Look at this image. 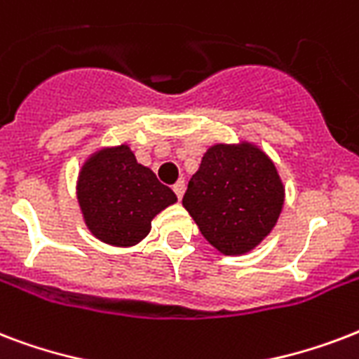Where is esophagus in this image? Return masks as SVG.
<instances>
[{
    "label": "esophagus",
    "mask_w": 359,
    "mask_h": 359,
    "mask_svg": "<svg viewBox=\"0 0 359 359\" xmlns=\"http://www.w3.org/2000/svg\"><path fill=\"white\" fill-rule=\"evenodd\" d=\"M184 190H186V184H184V180H179L177 184L173 186V191H175V196L179 197V199H182V196H184Z\"/></svg>",
    "instance_id": "1"
}]
</instances>
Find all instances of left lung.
I'll use <instances>...</instances> for the list:
<instances>
[{
	"mask_svg": "<svg viewBox=\"0 0 359 359\" xmlns=\"http://www.w3.org/2000/svg\"><path fill=\"white\" fill-rule=\"evenodd\" d=\"M182 205L201 235L225 255L253 250L283 207V184L253 145H214L188 182Z\"/></svg>",
	"mask_w": 359,
	"mask_h": 359,
	"instance_id": "left-lung-1",
	"label": "left lung"
}]
</instances>
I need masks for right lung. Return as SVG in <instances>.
Segmentation results:
<instances>
[{
  "instance_id": "obj_1",
  "label": "right lung",
  "mask_w": 359,
  "mask_h": 359,
  "mask_svg": "<svg viewBox=\"0 0 359 359\" xmlns=\"http://www.w3.org/2000/svg\"><path fill=\"white\" fill-rule=\"evenodd\" d=\"M78 201L97 238L111 245H134L151 231V219L173 205L177 196L121 145L98 152L83 165Z\"/></svg>"
}]
</instances>
